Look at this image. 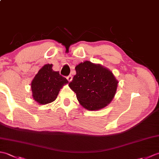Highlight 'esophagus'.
Segmentation results:
<instances>
[{
    "label": "esophagus",
    "mask_w": 159,
    "mask_h": 159,
    "mask_svg": "<svg viewBox=\"0 0 159 159\" xmlns=\"http://www.w3.org/2000/svg\"><path fill=\"white\" fill-rule=\"evenodd\" d=\"M67 80H68L69 82H70L71 80H72V75H69V76H67Z\"/></svg>",
    "instance_id": "obj_1"
}]
</instances>
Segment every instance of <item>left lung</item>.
<instances>
[{
  "label": "left lung",
  "instance_id": "left-lung-1",
  "mask_svg": "<svg viewBox=\"0 0 159 159\" xmlns=\"http://www.w3.org/2000/svg\"><path fill=\"white\" fill-rule=\"evenodd\" d=\"M75 70L76 74L69 86L84 108L99 110L112 101L118 81L109 69L85 61L77 65Z\"/></svg>",
  "mask_w": 159,
  "mask_h": 159
}]
</instances>
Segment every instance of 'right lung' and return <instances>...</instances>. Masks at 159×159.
<instances>
[{
    "instance_id": "1",
    "label": "right lung",
    "mask_w": 159,
    "mask_h": 159,
    "mask_svg": "<svg viewBox=\"0 0 159 159\" xmlns=\"http://www.w3.org/2000/svg\"><path fill=\"white\" fill-rule=\"evenodd\" d=\"M52 64H46L39 70L31 83L33 98L40 104H46L55 100L60 89L68 83L59 72L52 70Z\"/></svg>"
}]
</instances>
